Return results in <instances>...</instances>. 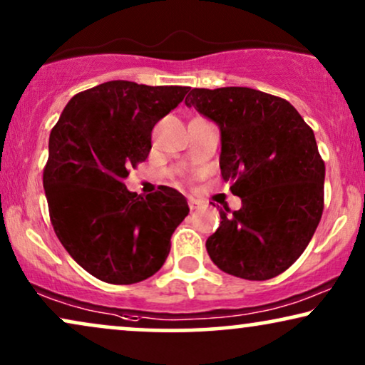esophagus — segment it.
<instances>
[{
	"instance_id": "esophagus-1",
	"label": "esophagus",
	"mask_w": 365,
	"mask_h": 365,
	"mask_svg": "<svg viewBox=\"0 0 365 365\" xmlns=\"http://www.w3.org/2000/svg\"><path fill=\"white\" fill-rule=\"evenodd\" d=\"M198 205H200V202L195 200L193 197H188V207H190V210H195Z\"/></svg>"
}]
</instances>
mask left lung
<instances>
[{"mask_svg":"<svg viewBox=\"0 0 365 365\" xmlns=\"http://www.w3.org/2000/svg\"><path fill=\"white\" fill-rule=\"evenodd\" d=\"M187 106L220 128V170L240 210H220L207 239L213 264L269 280L302 255L324 210L325 165L312 128L287 100L245 88H193Z\"/></svg>","mask_w":365,"mask_h":365,"instance_id":"1","label":"left lung"}]
</instances>
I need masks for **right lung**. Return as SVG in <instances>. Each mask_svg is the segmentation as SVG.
I'll use <instances>...</instances> for the list:
<instances>
[{
    "label": "right lung",
    "instance_id": "add662e5",
    "mask_svg": "<svg viewBox=\"0 0 365 365\" xmlns=\"http://www.w3.org/2000/svg\"><path fill=\"white\" fill-rule=\"evenodd\" d=\"M187 91L106 81L73 96L53 126L43 170L50 220L73 260L106 284H137L162 269L190 212L172 187L142 197L123 183L147 160L153 126Z\"/></svg>",
    "mask_w": 365,
    "mask_h": 365
}]
</instances>
